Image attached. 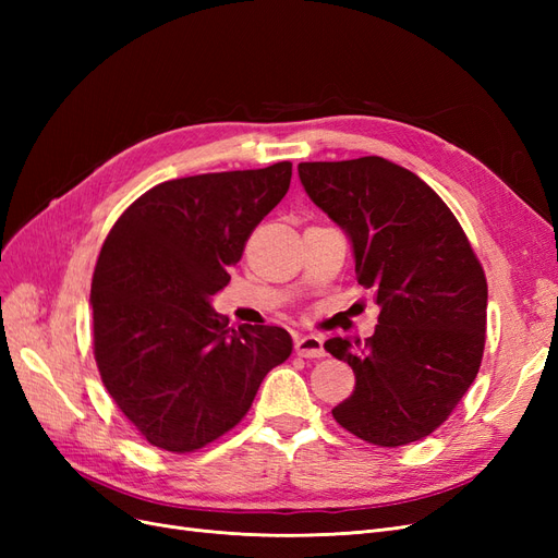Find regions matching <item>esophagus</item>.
<instances>
[{"mask_svg":"<svg viewBox=\"0 0 558 558\" xmlns=\"http://www.w3.org/2000/svg\"><path fill=\"white\" fill-rule=\"evenodd\" d=\"M295 353L302 359H324L326 356L324 340L316 335H300L295 337Z\"/></svg>","mask_w":558,"mask_h":558,"instance_id":"obj_1","label":"esophagus"}]
</instances>
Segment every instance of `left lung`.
<instances>
[{
  "mask_svg": "<svg viewBox=\"0 0 558 558\" xmlns=\"http://www.w3.org/2000/svg\"><path fill=\"white\" fill-rule=\"evenodd\" d=\"M298 174L314 205L344 230L359 283L379 305L365 342H326L356 375L332 416L365 442H416L445 424L477 377L484 269L440 195L404 167L365 156L300 162Z\"/></svg>",
  "mask_w": 558,
  "mask_h": 558,
  "instance_id": "1",
  "label": "left lung"
}]
</instances>
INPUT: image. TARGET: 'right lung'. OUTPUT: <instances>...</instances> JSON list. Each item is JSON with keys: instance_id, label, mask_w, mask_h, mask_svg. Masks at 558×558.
Wrapping results in <instances>:
<instances>
[{"instance_id": "obj_1", "label": "right lung", "mask_w": 558, "mask_h": 558, "mask_svg": "<svg viewBox=\"0 0 558 558\" xmlns=\"http://www.w3.org/2000/svg\"><path fill=\"white\" fill-rule=\"evenodd\" d=\"M291 170L277 162L158 183L107 234L90 289L95 361L154 447L185 453L214 442L291 356L283 328L234 330L211 307L248 234L289 191Z\"/></svg>"}]
</instances>
